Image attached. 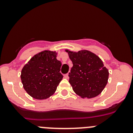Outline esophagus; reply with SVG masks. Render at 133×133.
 <instances>
[{
  "mask_svg": "<svg viewBox=\"0 0 133 133\" xmlns=\"http://www.w3.org/2000/svg\"><path fill=\"white\" fill-rule=\"evenodd\" d=\"M64 77L65 78L68 79V78H69V76H68V74H65V75H64Z\"/></svg>",
  "mask_w": 133,
  "mask_h": 133,
  "instance_id": "obj_1",
  "label": "esophagus"
}]
</instances>
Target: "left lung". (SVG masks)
<instances>
[{
	"label": "left lung",
	"mask_w": 133,
	"mask_h": 133,
	"mask_svg": "<svg viewBox=\"0 0 133 133\" xmlns=\"http://www.w3.org/2000/svg\"><path fill=\"white\" fill-rule=\"evenodd\" d=\"M73 67L69 73V82L75 93L82 98H91L104 90L109 71L101 59L89 51H69Z\"/></svg>",
	"instance_id": "8db88e82"
}]
</instances>
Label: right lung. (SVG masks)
I'll return each instance as SVG.
<instances>
[{
  "label": "right lung",
  "mask_w": 133,
  "mask_h": 133,
  "mask_svg": "<svg viewBox=\"0 0 133 133\" xmlns=\"http://www.w3.org/2000/svg\"><path fill=\"white\" fill-rule=\"evenodd\" d=\"M61 62L55 52L45 51L36 55L24 66L21 80L25 91L38 100L50 97L62 80Z\"/></svg>",
  "instance_id": "1"
}]
</instances>
